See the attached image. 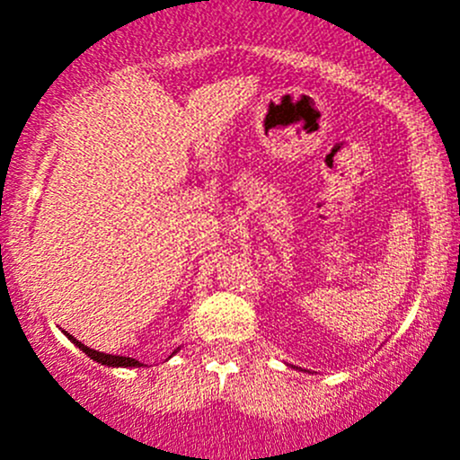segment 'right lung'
Wrapping results in <instances>:
<instances>
[{"label":"right lung","instance_id":"add662e5","mask_svg":"<svg viewBox=\"0 0 460 460\" xmlns=\"http://www.w3.org/2000/svg\"><path fill=\"white\" fill-rule=\"evenodd\" d=\"M66 336H68V333H66ZM68 341H73V345L80 347V349L84 351L88 358L97 360V363L106 365V367H142L140 360H136V358H127V356H113V354H104V351H95V349H91V347H86L84 342H80L77 338H73V336H68Z\"/></svg>","mask_w":460,"mask_h":460}]
</instances>
